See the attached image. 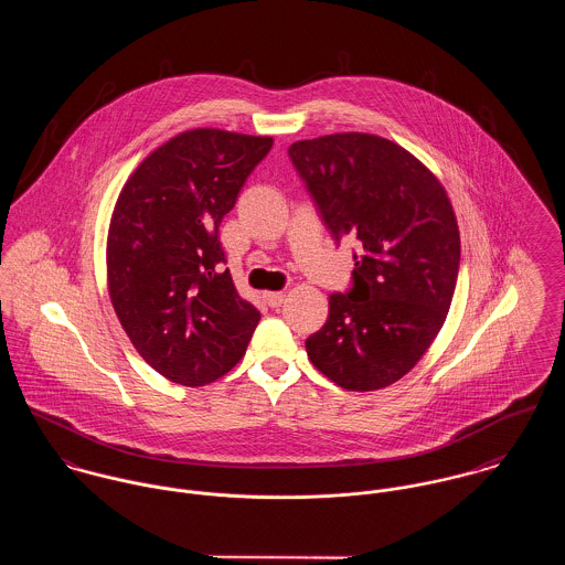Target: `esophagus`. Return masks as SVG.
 Segmentation results:
<instances>
[{"mask_svg":"<svg viewBox=\"0 0 565 565\" xmlns=\"http://www.w3.org/2000/svg\"><path fill=\"white\" fill-rule=\"evenodd\" d=\"M263 298H265V302H267L269 307H274V309H276V307H280V305L285 302V298H287V296H285V291H265V296H263Z\"/></svg>","mask_w":565,"mask_h":565,"instance_id":"esophagus-1","label":"esophagus"}]
</instances>
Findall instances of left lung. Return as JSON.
Wrapping results in <instances>:
<instances>
[{
	"label": "left lung",
	"mask_w": 565,
	"mask_h": 565,
	"mask_svg": "<svg viewBox=\"0 0 565 565\" xmlns=\"http://www.w3.org/2000/svg\"><path fill=\"white\" fill-rule=\"evenodd\" d=\"M289 157L334 239L359 243L354 287L330 296L307 354L348 392L390 387L446 322L461 260L452 202L424 162L379 135L296 141Z\"/></svg>",
	"instance_id": "left-lung-1"
}]
</instances>
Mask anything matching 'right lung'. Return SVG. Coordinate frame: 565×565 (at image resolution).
<instances>
[{
    "label": "right lung",
    "mask_w": 565,
    "mask_h": 565,
    "mask_svg": "<svg viewBox=\"0 0 565 565\" xmlns=\"http://www.w3.org/2000/svg\"><path fill=\"white\" fill-rule=\"evenodd\" d=\"M274 139L184 130L130 173L106 237L115 316L161 376L202 387L245 354L260 313L224 269L220 224Z\"/></svg>",
    "instance_id": "add662e5"
}]
</instances>
